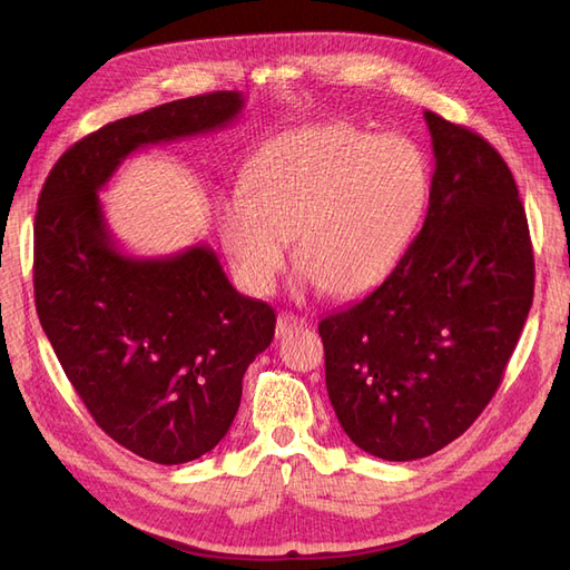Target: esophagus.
Listing matches in <instances>:
<instances>
[{
	"mask_svg": "<svg viewBox=\"0 0 570 570\" xmlns=\"http://www.w3.org/2000/svg\"><path fill=\"white\" fill-rule=\"evenodd\" d=\"M304 325H306L304 318H299V316H295V314H289V312H283V314L278 316V323H275V335L285 337V335H289V333L302 331Z\"/></svg>",
	"mask_w": 570,
	"mask_h": 570,
	"instance_id": "obj_1",
	"label": "esophagus"
}]
</instances>
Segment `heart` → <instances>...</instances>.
<instances>
[{"label": "heart", "instance_id": "b5f03b06", "mask_svg": "<svg viewBox=\"0 0 570 570\" xmlns=\"http://www.w3.org/2000/svg\"><path fill=\"white\" fill-rule=\"evenodd\" d=\"M425 197V159L404 137L308 126L254 154L245 187L220 202L218 230L239 283L256 295L273 287L297 235L302 281L354 297L400 262Z\"/></svg>", "mask_w": 570, "mask_h": 570}]
</instances>
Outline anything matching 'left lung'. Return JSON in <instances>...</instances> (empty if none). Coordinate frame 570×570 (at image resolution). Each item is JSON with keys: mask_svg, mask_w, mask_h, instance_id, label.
I'll use <instances>...</instances> for the list:
<instances>
[{"mask_svg": "<svg viewBox=\"0 0 570 570\" xmlns=\"http://www.w3.org/2000/svg\"><path fill=\"white\" fill-rule=\"evenodd\" d=\"M428 214L381 287L318 323L337 421L385 461L440 452L490 404L525 325L534 262L519 187L473 130L425 111Z\"/></svg>", "mask_w": 570, "mask_h": 570, "instance_id": "left-lung-1", "label": "left lung"}]
</instances>
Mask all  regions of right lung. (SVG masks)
<instances>
[{
	"instance_id": "add662e5",
	"label": "right lung",
	"mask_w": 570,
	"mask_h": 570,
	"mask_svg": "<svg viewBox=\"0 0 570 570\" xmlns=\"http://www.w3.org/2000/svg\"><path fill=\"white\" fill-rule=\"evenodd\" d=\"M243 107L239 92H212L114 120L63 151L38 199L42 331L97 425L154 463L199 459L226 438L275 312L239 295L206 245L120 252L97 193L132 151L226 128Z\"/></svg>"
}]
</instances>
